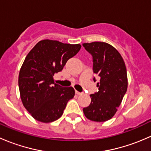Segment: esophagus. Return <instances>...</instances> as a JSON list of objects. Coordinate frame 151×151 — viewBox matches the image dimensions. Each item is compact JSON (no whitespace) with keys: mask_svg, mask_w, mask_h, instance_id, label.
Returning a JSON list of instances; mask_svg holds the SVG:
<instances>
[{"mask_svg":"<svg viewBox=\"0 0 151 151\" xmlns=\"http://www.w3.org/2000/svg\"><path fill=\"white\" fill-rule=\"evenodd\" d=\"M75 93L77 94V95H81L82 93H80V92H79V91H75Z\"/></svg>","mask_w":151,"mask_h":151,"instance_id":"esophagus-1","label":"esophagus"}]
</instances>
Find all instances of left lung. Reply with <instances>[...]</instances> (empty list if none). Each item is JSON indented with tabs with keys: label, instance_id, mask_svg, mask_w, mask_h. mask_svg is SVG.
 <instances>
[{
	"label": "left lung",
	"instance_id": "8db88e82",
	"mask_svg": "<svg viewBox=\"0 0 151 151\" xmlns=\"http://www.w3.org/2000/svg\"><path fill=\"white\" fill-rule=\"evenodd\" d=\"M83 45L92 55L93 72L100 80L99 91L90 95L91 104L83 108V112L90 121L104 122L115 115L127 91L126 65L119 52L109 44L94 42Z\"/></svg>",
	"mask_w": 151,
	"mask_h": 151
}]
</instances>
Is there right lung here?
<instances>
[{
	"mask_svg": "<svg viewBox=\"0 0 151 151\" xmlns=\"http://www.w3.org/2000/svg\"><path fill=\"white\" fill-rule=\"evenodd\" d=\"M81 45L45 39L27 55L19 73V93L25 109L42 123L56 121L63 115L68 100L74 96L72 87L56 84L53 76L63 68Z\"/></svg>",
	"mask_w": 151,
	"mask_h": 151,
	"instance_id": "1",
	"label": "right lung"
}]
</instances>
